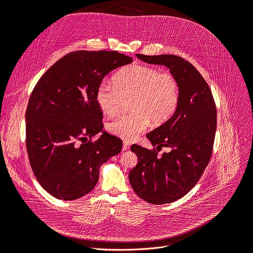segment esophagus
<instances>
[{"label": "esophagus", "mask_w": 253, "mask_h": 253, "mask_svg": "<svg viewBox=\"0 0 253 253\" xmlns=\"http://www.w3.org/2000/svg\"><path fill=\"white\" fill-rule=\"evenodd\" d=\"M130 149V145H129V142H127V141H124L123 142V151H127V150H129Z\"/></svg>", "instance_id": "34e87169"}]
</instances>
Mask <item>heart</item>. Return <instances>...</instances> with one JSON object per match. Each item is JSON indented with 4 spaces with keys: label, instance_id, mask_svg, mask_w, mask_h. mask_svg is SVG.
<instances>
[{
    "label": "heart",
    "instance_id": "1",
    "mask_svg": "<svg viewBox=\"0 0 253 253\" xmlns=\"http://www.w3.org/2000/svg\"><path fill=\"white\" fill-rule=\"evenodd\" d=\"M113 84L97 87L95 100L100 111L114 116L129 101V114L120 116L107 124L112 134L133 140L149 127L161 125L173 116L180 101V84L169 72L152 66L133 64L120 70Z\"/></svg>",
    "mask_w": 253,
    "mask_h": 253
}]
</instances>
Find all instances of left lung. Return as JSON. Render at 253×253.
<instances>
[{"mask_svg":"<svg viewBox=\"0 0 253 253\" xmlns=\"http://www.w3.org/2000/svg\"><path fill=\"white\" fill-rule=\"evenodd\" d=\"M136 57L148 64L168 67L180 84V101L173 116L147 134L153 151L133 145L138 162L129 172L134 192L144 201L169 204L188 193L211 158L217 125V112L212 92L193 65L173 54ZM162 146L170 152L162 157Z\"/></svg>","mask_w":253,"mask_h":253,"instance_id":"1","label":"left lung"}]
</instances>
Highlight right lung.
<instances>
[{
    "label": "right lung",
    "instance_id": "1",
    "mask_svg": "<svg viewBox=\"0 0 253 253\" xmlns=\"http://www.w3.org/2000/svg\"><path fill=\"white\" fill-rule=\"evenodd\" d=\"M132 61L116 50L73 51L35 85L26 112V145L36 179L56 199L73 201L91 192L100 167L122 150L121 139L102 129L95 93L105 75Z\"/></svg>",
    "mask_w": 253,
    "mask_h": 253
}]
</instances>
